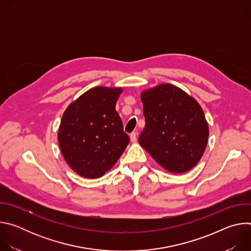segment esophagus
<instances>
[{
    "mask_svg": "<svg viewBox=\"0 0 251 251\" xmlns=\"http://www.w3.org/2000/svg\"><path fill=\"white\" fill-rule=\"evenodd\" d=\"M130 140H131L132 143H136L137 142V134L135 132L130 134Z\"/></svg>",
    "mask_w": 251,
    "mask_h": 251,
    "instance_id": "obj_1",
    "label": "esophagus"
}]
</instances>
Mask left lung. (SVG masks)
Returning a JSON list of instances; mask_svg holds the SVG:
<instances>
[{"instance_id":"obj_1","label":"left lung","mask_w":251,"mask_h":251,"mask_svg":"<svg viewBox=\"0 0 251 251\" xmlns=\"http://www.w3.org/2000/svg\"><path fill=\"white\" fill-rule=\"evenodd\" d=\"M141 100L146 124L139 144L173 174L192 170L202 157L209 135L199 102L169 83L143 90Z\"/></svg>"}]
</instances>
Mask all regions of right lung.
Wrapping results in <instances>:
<instances>
[{
  "instance_id": "1",
  "label": "right lung",
  "mask_w": 251,
  "mask_h": 251,
  "mask_svg": "<svg viewBox=\"0 0 251 251\" xmlns=\"http://www.w3.org/2000/svg\"><path fill=\"white\" fill-rule=\"evenodd\" d=\"M121 87H93L71 102L57 132L61 154L77 175L97 178L110 170L129 144L115 106Z\"/></svg>"
}]
</instances>
